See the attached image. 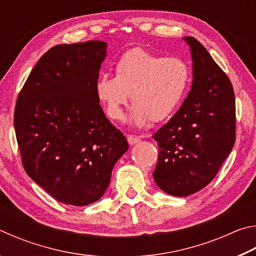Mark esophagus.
Here are the masks:
<instances>
[{
  "instance_id": "esophagus-1",
  "label": "esophagus",
  "mask_w": 256,
  "mask_h": 256,
  "mask_svg": "<svg viewBox=\"0 0 256 256\" xmlns=\"http://www.w3.org/2000/svg\"><path fill=\"white\" fill-rule=\"evenodd\" d=\"M128 141L130 144L133 146V144H138V142H140V138L136 136H128Z\"/></svg>"
}]
</instances>
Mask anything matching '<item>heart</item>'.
Returning <instances> with one entry per match:
<instances>
[{
	"label": "heart",
	"mask_w": 256,
	"mask_h": 256,
	"mask_svg": "<svg viewBox=\"0 0 256 256\" xmlns=\"http://www.w3.org/2000/svg\"><path fill=\"white\" fill-rule=\"evenodd\" d=\"M115 76L102 74L96 96L112 120H120L128 97L134 105L131 120L142 126L170 118L183 102L190 84V68L183 58L134 47L116 60Z\"/></svg>",
	"instance_id": "heart-1"
}]
</instances>
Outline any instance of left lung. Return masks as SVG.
Wrapping results in <instances>:
<instances>
[{
  "instance_id": "obj_1",
  "label": "left lung",
  "mask_w": 256,
  "mask_h": 256,
  "mask_svg": "<svg viewBox=\"0 0 256 256\" xmlns=\"http://www.w3.org/2000/svg\"><path fill=\"white\" fill-rule=\"evenodd\" d=\"M193 60L188 97L152 138L159 146L156 184L174 196H188L214 178L236 140L232 82L200 42L184 37Z\"/></svg>"
}]
</instances>
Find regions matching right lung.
Here are the masks:
<instances>
[{
    "label": "right lung",
    "mask_w": 256,
    "mask_h": 256,
    "mask_svg": "<svg viewBox=\"0 0 256 256\" xmlns=\"http://www.w3.org/2000/svg\"><path fill=\"white\" fill-rule=\"evenodd\" d=\"M106 48L102 40L52 47L16 99L14 122L24 170L66 204L99 200L128 149L96 96Z\"/></svg>",
    "instance_id": "1"
}]
</instances>
